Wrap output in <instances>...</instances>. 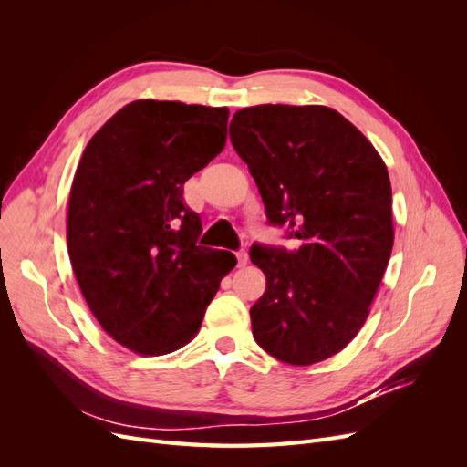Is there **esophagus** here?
<instances>
[{
	"mask_svg": "<svg viewBox=\"0 0 467 467\" xmlns=\"http://www.w3.org/2000/svg\"><path fill=\"white\" fill-rule=\"evenodd\" d=\"M235 257H237V266H245V265L249 263L247 251H237V253H235Z\"/></svg>",
	"mask_w": 467,
	"mask_h": 467,
	"instance_id": "obj_1",
	"label": "esophagus"
}]
</instances>
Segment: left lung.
<instances>
[{
    "label": "left lung",
    "mask_w": 467,
    "mask_h": 467,
    "mask_svg": "<svg viewBox=\"0 0 467 467\" xmlns=\"http://www.w3.org/2000/svg\"><path fill=\"white\" fill-rule=\"evenodd\" d=\"M230 140L255 179L266 218L300 247L253 245L266 276L251 327L268 355L321 362L357 337L393 247L391 185L366 136L321 105L237 110Z\"/></svg>",
    "instance_id": "obj_1"
}]
</instances>
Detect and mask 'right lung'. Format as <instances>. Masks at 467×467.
Instances as JSON below:
<instances>
[{
	"label": "right lung",
	"instance_id": "add662e5",
	"mask_svg": "<svg viewBox=\"0 0 467 467\" xmlns=\"http://www.w3.org/2000/svg\"><path fill=\"white\" fill-rule=\"evenodd\" d=\"M230 110L140 99L83 151L67 206V253L91 314L122 347L167 355L201 329L230 251L196 245L182 187L225 146Z\"/></svg>",
	"mask_w": 467,
	"mask_h": 467
}]
</instances>
